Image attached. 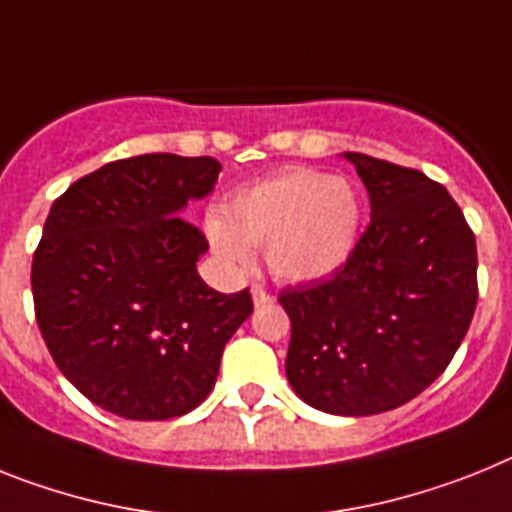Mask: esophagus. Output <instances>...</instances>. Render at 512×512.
Here are the masks:
<instances>
[{"label":"esophagus","instance_id":"obj_1","mask_svg":"<svg viewBox=\"0 0 512 512\" xmlns=\"http://www.w3.org/2000/svg\"><path fill=\"white\" fill-rule=\"evenodd\" d=\"M251 298H253V305H256V308L272 303V295H269V292H266L261 285H253L251 287Z\"/></svg>","mask_w":512,"mask_h":512}]
</instances>
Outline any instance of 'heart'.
<instances>
[{"label": "heart", "instance_id": "obj_1", "mask_svg": "<svg viewBox=\"0 0 512 512\" xmlns=\"http://www.w3.org/2000/svg\"><path fill=\"white\" fill-rule=\"evenodd\" d=\"M360 220V194L347 178L290 168L240 189L227 202L225 217H209L207 235L230 264H251V246H259L266 248L274 277L313 282L349 259Z\"/></svg>", "mask_w": 512, "mask_h": 512}]
</instances>
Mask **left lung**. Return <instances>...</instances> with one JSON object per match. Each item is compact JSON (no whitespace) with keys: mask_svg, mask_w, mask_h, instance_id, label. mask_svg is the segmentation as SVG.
Listing matches in <instances>:
<instances>
[{"mask_svg":"<svg viewBox=\"0 0 512 512\" xmlns=\"http://www.w3.org/2000/svg\"><path fill=\"white\" fill-rule=\"evenodd\" d=\"M370 225L329 279L287 287V381L305 404L370 417L412 401L453 360L476 308V240L445 186L344 152Z\"/></svg>","mask_w":512,"mask_h":512,"instance_id":"left-lung-1","label":"left lung"}]
</instances>
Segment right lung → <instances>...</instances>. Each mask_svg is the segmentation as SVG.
Segmentation results:
<instances>
[{
    "mask_svg": "<svg viewBox=\"0 0 512 512\" xmlns=\"http://www.w3.org/2000/svg\"><path fill=\"white\" fill-rule=\"evenodd\" d=\"M220 170L214 157H126L48 212L30 272L38 329L67 381L106 412L147 422L196 409L253 313L251 292L222 295L199 277L209 243L181 217Z\"/></svg>",
    "mask_w": 512,
    "mask_h": 512,
    "instance_id": "1",
    "label": "right lung"
}]
</instances>
